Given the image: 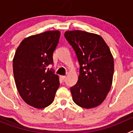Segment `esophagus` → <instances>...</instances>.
Segmentation results:
<instances>
[{
    "label": "esophagus",
    "instance_id": "1",
    "mask_svg": "<svg viewBox=\"0 0 133 133\" xmlns=\"http://www.w3.org/2000/svg\"><path fill=\"white\" fill-rule=\"evenodd\" d=\"M61 78L63 81H64L66 79V76H61Z\"/></svg>",
    "mask_w": 133,
    "mask_h": 133
}]
</instances>
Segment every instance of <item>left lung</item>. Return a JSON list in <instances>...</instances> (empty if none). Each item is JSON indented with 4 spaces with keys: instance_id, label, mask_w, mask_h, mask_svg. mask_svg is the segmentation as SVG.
<instances>
[{
    "instance_id": "8db88e82",
    "label": "left lung",
    "mask_w": 133,
    "mask_h": 133,
    "mask_svg": "<svg viewBox=\"0 0 133 133\" xmlns=\"http://www.w3.org/2000/svg\"><path fill=\"white\" fill-rule=\"evenodd\" d=\"M65 38L76 52L80 65L77 84L70 88L72 99L84 109L98 106L112 83L114 59L101 36L82 30L66 31Z\"/></svg>"
}]
</instances>
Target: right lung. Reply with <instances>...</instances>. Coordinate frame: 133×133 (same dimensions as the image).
<instances>
[{
    "label": "right lung",
    "mask_w": 133,
    "mask_h": 133,
    "mask_svg": "<svg viewBox=\"0 0 133 133\" xmlns=\"http://www.w3.org/2000/svg\"><path fill=\"white\" fill-rule=\"evenodd\" d=\"M58 30L46 31L24 38L13 58L15 84L26 104L43 109L53 102L59 87V78L46 69L53 64L52 54L59 41Z\"/></svg>",
    "instance_id": "1"
}]
</instances>
